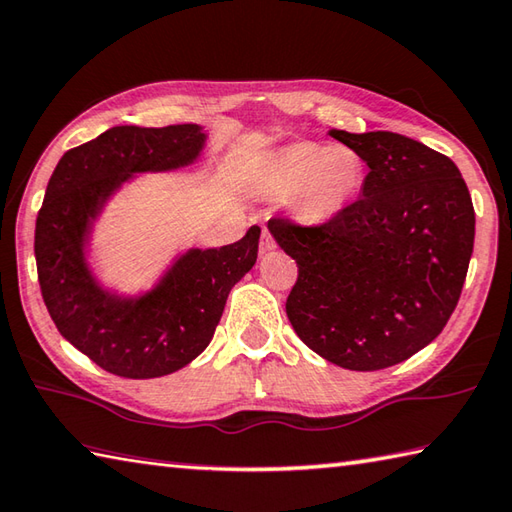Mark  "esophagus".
<instances>
[{"label":"esophagus","instance_id":"34e87169","mask_svg":"<svg viewBox=\"0 0 512 512\" xmlns=\"http://www.w3.org/2000/svg\"><path fill=\"white\" fill-rule=\"evenodd\" d=\"M272 249H276V240L267 229H263V236H260V254H269Z\"/></svg>","mask_w":512,"mask_h":512}]
</instances>
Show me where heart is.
<instances>
[{"instance_id": "obj_1", "label": "heart", "mask_w": 512, "mask_h": 512, "mask_svg": "<svg viewBox=\"0 0 512 512\" xmlns=\"http://www.w3.org/2000/svg\"><path fill=\"white\" fill-rule=\"evenodd\" d=\"M365 180V160L347 144L289 142L260 156L254 185L260 194L287 198L303 223L323 225L352 205Z\"/></svg>"}]
</instances>
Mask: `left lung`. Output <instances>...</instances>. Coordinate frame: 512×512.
I'll return each mask as SVG.
<instances>
[{
  "label": "left lung",
  "mask_w": 512,
  "mask_h": 512,
  "mask_svg": "<svg viewBox=\"0 0 512 512\" xmlns=\"http://www.w3.org/2000/svg\"><path fill=\"white\" fill-rule=\"evenodd\" d=\"M330 136L361 153V198L318 227L272 218L298 265L285 310L310 350L345 370L410 359L455 312L475 245V209L455 162L392 131Z\"/></svg>",
  "instance_id": "obj_1"
}]
</instances>
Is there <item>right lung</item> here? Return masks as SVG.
<instances>
[{"mask_svg":"<svg viewBox=\"0 0 512 512\" xmlns=\"http://www.w3.org/2000/svg\"><path fill=\"white\" fill-rule=\"evenodd\" d=\"M200 124L113 127L57 162L35 223V260L57 330L102 370L156 379L185 368L209 345L227 296L254 267L260 227L234 245L178 254L151 289L120 294L89 263L93 227L138 173L194 165L205 149Z\"/></svg>","mask_w":512,"mask_h":512,"instance_id":"1","label":"right lung"}]
</instances>
